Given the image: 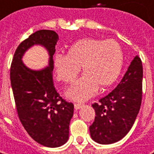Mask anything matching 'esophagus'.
<instances>
[{"label": "esophagus", "instance_id": "obj_1", "mask_svg": "<svg viewBox=\"0 0 154 154\" xmlns=\"http://www.w3.org/2000/svg\"><path fill=\"white\" fill-rule=\"evenodd\" d=\"M74 106H75V109H76V110H78V109H80V108L83 106V104H79V103H77V104H74Z\"/></svg>", "mask_w": 154, "mask_h": 154}]
</instances>
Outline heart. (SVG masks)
Segmentation results:
<instances>
[{
  "instance_id": "obj_1",
  "label": "heart",
  "mask_w": 154,
  "mask_h": 154,
  "mask_svg": "<svg viewBox=\"0 0 154 154\" xmlns=\"http://www.w3.org/2000/svg\"><path fill=\"white\" fill-rule=\"evenodd\" d=\"M124 63L120 45L114 40L85 38L69 48L67 56L57 54L54 67L57 80L70 84L75 81L82 67L85 74L66 91L69 99L83 102L101 89L111 86L119 77Z\"/></svg>"
}]
</instances>
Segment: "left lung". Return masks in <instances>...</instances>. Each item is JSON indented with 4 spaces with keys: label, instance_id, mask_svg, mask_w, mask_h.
Wrapping results in <instances>:
<instances>
[{
    "label": "left lung",
    "instance_id": "1",
    "mask_svg": "<svg viewBox=\"0 0 154 154\" xmlns=\"http://www.w3.org/2000/svg\"><path fill=\"white\" fill-rule=\"evenodd\" d=\"M142 79V62L136 56L117 87L92 104L96 116L90 133L97 143L118 142L131 130L141 105Z\"/></svg>",
    "mask_w": 154,
    "mask_h": 154
}]
</instances>
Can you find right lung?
I'll list each match as a JSON object with an SVG mask.
<instances>
[{
	"mask_svg": "<svg viewBox=\"0 0 154 154\" xmlns=\"http://www.w3.org/2000/svg\"><path fill=\"white\" fill-rule=\"evenodd\" d=\"M58 35L42 29L22 42L15 50L10 68V81L15 106L23 127L35 141L47 147H58L67 142L74 104L63 99L53 84V56ZM34 45L48 50L49 66L39 71L22 63L24 53Z\"/></svg>",
	"mask_w": 154,
	"mask_h": 154,
	"instance_id": "right-lung-1",
	"label": "right lung"
}]
</instances>
